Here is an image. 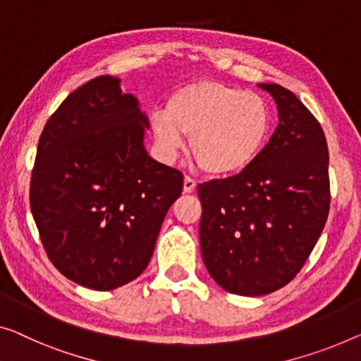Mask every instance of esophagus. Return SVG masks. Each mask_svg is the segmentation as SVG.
Masks as SVG:
<instances>
[{
	"mask_svg": "<svg viewBox=\"0 0 361 361\" xmlns=\"http://www.w3.org/2000/svg\"><path fill=\"white\" fill-rule=\"evenodd\" d=\"M196 190V181L191 176H185V183H183V191L192 192Z\"/></svg>",
	"mask_w": 361,
	"mask_h": 361,
	"instance_id": "34e87169",
	"label": "esophagus"
}]
</instances>
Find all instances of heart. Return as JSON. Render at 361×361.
I'll return each instance as SVG.
<instances>
[{
    "label": "heart",
    "instance_id": "b5f03b06",
    "mask_svg": "<svg viewBox=\"0 0 361 361\" xmlns=\"http://www.w3.org/2000/svg\"><path fill=\"white\" fill-rule=\"evenodd\" d=\"M150 131L165 160L176 159L185 136H191V154L206 173L232 175L248 169L266 147L272 111L259 94L197 80L150 113Z\"/></svg>",
    "mask_w": 361,
    "mask_h": 361
}]
</instances>
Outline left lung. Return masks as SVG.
I'll return each mask as SVG.
<instances>
[{"instance_id": "left-lung-1", "label": "left lung", "mask_w": 361, "mask_h": 361, "mask_svg": "<svg viewBox=\"0 0 361 361\" xmlns=\"http://www.w3.org/2000/svg\"><path fill=\"white\" fill-rule=\"evenodd\" d=\"M279 125L255 162L230 178L197 186L204 264L224 290L261 297L300 272L331 204L324 131L301 100L277 84Z\"/></svg>"}]
</instances>
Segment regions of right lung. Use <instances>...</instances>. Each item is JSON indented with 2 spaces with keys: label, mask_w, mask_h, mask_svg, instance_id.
<instances>
[{
  "label": "right lung",
  "mask_w": 361,
  "mask_h": 361,
  "mask_svg": "<svg viewBox=\"0 0 361 361\" xmlns=\"http://www.w3.org/2000/svg\"><path fill=\"white\" fill-rule=\"evenodd\" d=\"M147 116L120 79L69 94L40 134L30 211L48 259L69 281L113 290L147 267L183 173L149 157Z\"/></svg>",
  "instance_id": "1"
}]
</instances>
